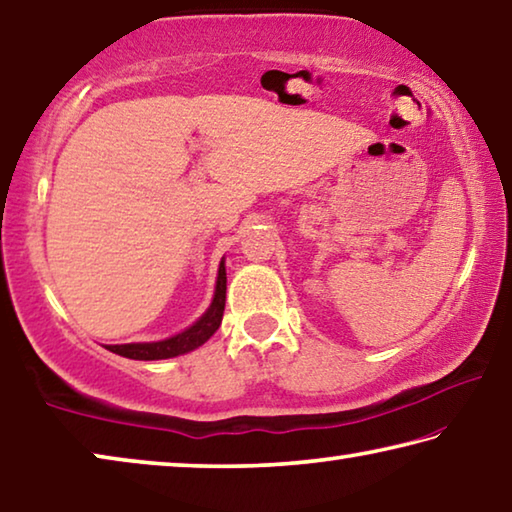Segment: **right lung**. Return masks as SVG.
I'll list each match as a JSON object with an SVG mask.
<instances>
[{"mask_svg":"<svg viewBox=\"0 0 512 512\" xmlns=\"http://www.w3.org/2000/svg\"><path fill=\"white\" fill-rule=\"evenodd\" d=\"M224 301H226V267L224 261L217 270L215 292L211 306L206 308V313L199 317L197 322H192L188 329H183L177 335H170L165 340L156 342H129V345H106L108 351H113L117 356L133 358V360H163L183 356L188 351H195L197 347L211 338V335L220 329L222 315H224Z\"/></svg>","mask_w":512,"mask_h":512,"instance_id":"right-lung-1","label":"right lung"}]
</instances>
